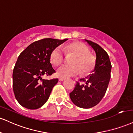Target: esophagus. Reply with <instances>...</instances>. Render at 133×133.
<instances>
[{"label": "esophagus", "instance_id": "obj_1", "mask_svg": "<svg viewBox=\"0 0 133 133\" xmlns=\"http://www.w3.org/2000/svg\"><path fill=\"white\" fill-rule=\"evenodd\" d=\"M65 78H63V77H59V81H61H61H65Z\"/></svg>", "mask_w": 133, "mask_h": 133}]
</instances>
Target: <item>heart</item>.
Segmentation results:
<instances>
[{
    "label": "heart",
    "mask_w": 133,
    "mask_h": 133,
    "mask_svg": "<svg viewBox=\"0 0 133 133\" xmlns=\"http://www.w3.org/2000/svg\"><path fill=\"white\" fill-rule=\"evenodd\" d=\"M65 52L76 54L71 63L63 64L57 69V74L62 77H69L89 72L94 66V61L89 54V49L81 43H72L64 46H59L53 49L50 56L51 62L56 65H59L64 59Z\"/></svg>",
    "instance_id": "heart-1"
}]
</instances>
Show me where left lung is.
<instances>
[{"instance_id": "8db88e82", "label": "left lung", "mask_w": 133, "mask_h": 133, "mask_svg": "<svg viewBox=\"0 0 133 133\" xmlns=\"http://www.w3.org/2000/svg\"><path fill=\"white\" fill-rule=\"evenodd\" d=\"M85 41L95 51V68L91 74L77 82L70 97L76 106L90 108L101 101L106 93L111 77V64L108 54L101 46L90 40Z\"/></svg>"}]
</instances>
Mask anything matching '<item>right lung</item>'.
<instances>
[{"mask_svg": "<svg viewBox=\"0 0 133 133\" xmlns=\"http://www.w3.org/2000/svg\"><path fill=\"white\" fill-rule=\"evenodd\" d=\"M67 39L44 38L31 43L19 55L13 71V89L22 107L38 109L48 100L58 79L45 80L41 76L56 72L50 63L51 54Z\"/></svg>", "mask_w": 133, "mask_h": 133, "instance_id": "add662e5", "label": "right lung"}]
</instances>
